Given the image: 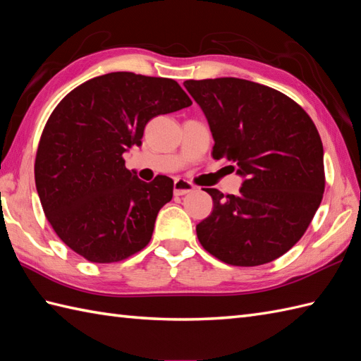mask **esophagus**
I'll use <instances>...</instances> for the list:
<instances>
[{
  "label": "esophagus",
  "instance_id": "34e87169",
  "mask_svg": "<svg viewBox=\"0 0 361 361\" xmlns=\"http://www.w3.org/2000/svg\"><path fill=\"white\" fill-rule=\"evenodd\" d=\"M173 190H174V195L182 196V195L191 193V191L195 190V185L185 179H176L173 183Z\"/></svg>",
  "mask_w": 361,
  "mask_h": 361
}]
</instances>
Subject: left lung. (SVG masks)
Instances as JSON below:
<instances>
[{"mask_svg":"<svg viewBox=\"0 0 361 361\" xmlns=\"http://www.w3.org/2000/svg\"><path fill=\"white\" fill-rule=\"evenodd\" d=\"M214 140L213 157H227L243 178L239 195L213 197V212L196 226L207 252L231 266H261L300 241L324 193L323 143L312 118L281 94L248 80H187Z\"/></svg>","mask_w":361,"mask_h":361,"instance_id":"obj_1","label":"left lung"}]
</instances>
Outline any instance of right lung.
Segmentation results:
<instances>
[{
	"instance_id": "add662e5",
	"label": "right lung",
	"mask_w": 361,
	"mask_h": 361,
	"mask_svg": "<svg viewBox=\"0 0 361 361\" xmlns=\"http://www.w3.org/2000/svg\"><path fill=\"white\" fill-rule=\"evenodd\" d=\"M191 100L171 78L111 72L87 80L54 109L39 139L35 185L59 238L91 262L122 261L145 247L173 180H140L123 154L145 125Z\"/></svg>"
}]
</instances>
